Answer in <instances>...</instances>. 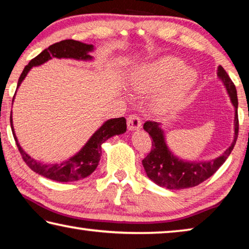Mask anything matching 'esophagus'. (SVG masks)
<instances>
[{
    "label": "esophagus",
    "instance_id": "obj_1",
    "mask_svg": "<svg viewBox=\"0 0 249 249\" xmlns=\"http://www.w3.org/2000/svg\"><path fill=\"white\" fill-rule=\"evenodd\" d=\"M142 126V121L137 115H129L127 119V127L129 130L140 129Z\"/></svg>",
    "mask_w": 249,
    "mask_h": 249
}]
</instances>
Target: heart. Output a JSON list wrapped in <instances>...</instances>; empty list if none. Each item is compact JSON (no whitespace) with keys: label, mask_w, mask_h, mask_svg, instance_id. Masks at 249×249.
<instances>
[{"label":"heart","mask_w":249,"mask_h":249,"mask_svg":"<svg viewBox=\"0 0 249 249\" xmlns=\"http://www.w3.org/2000/svg\"><path fill=\"white\" fill-rule=\"evenodd\" d=\"M196 71L184 67V62L179 58L163 57L140 67L133 73L128 87L134 93L147 94L170 81L153 101L154 107L162 112L179 103L196 86Z\"/></svg>","instance_id":"b5f03b06"}]
</instances>
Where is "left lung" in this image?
Instances as JSON below:
<instances>
[{
    "label": "left lung",
    "instance_id": "1",
    "mask_svg": "<svg viewBox=\"0 0 249 249\" xmlns=\"http://www.w3.org/2000/svg\"><path fill=\"white\" fill-rule=\"evenodd\" d=\"M217 77L225 86L231 102L235 108L233 142L223 155L215 159L208 161H187L177 157L168 148L161 124L157 122H146L144 129L153 138V147L142 162L148 178L159 187L167 188L169 190L196 187L215 174L233 150L238 135L237 92L234 83L222 66L217 67Z\"/></svg>",
    "mask_w": 249,
    "mask_h": 249
}]
</instances>
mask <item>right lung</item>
<instances>
[{
	"label": "right lung",
	"mask_w": 249,
	"mask_h": 249,
	"mask_svg": "<svg viewBox=\"0 0 249 249\" xmlns=\"http://www.w3.org/2000/svg\"><path fill=\"white\" fill-rule=\"evenodd\" d=\"M93 45H88L81 43V41L73 40V39H66L61 40L59 43L49 46L48 48L43 50L38 56H36L29 61V64L25 67L22 74L18 79V89L23 82V80L26 77L33 67L40 66L45 64L46 61L50 60L53 58H68L75 59V60H92L93 57L90 56V53L93 52ZM18 91V90H16ZM15 91V94H16ZM13 96V101L15 98ZM11 128L13 133L14 140L18 145L20 155L26 165L31 168L36 174L45 177V178L52 179L59 182H70V181H77L80 179L87 178L93 172L96 167L99 165V161L102 156V144L107 141L109 137L115 136V135H121L126 132V120L124 117H119V119H111L104 122L103 125L92 135L90 140L86 142L81 149L77 154L65 161L59 163H43L38 160L33 159L31 156H28L20 147L18 141V137L15 135L13 120H12V112H11Z\"/></svg>",
	"instance_id": "1"
}]
</instances>
